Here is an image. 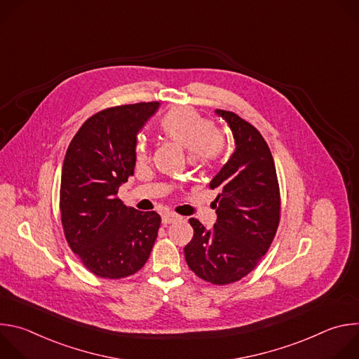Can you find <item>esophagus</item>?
<instances>
[{
	"mask_svg": "<svg viewBox=\"0 0 359 359\" xmlns=\"http://www.w3.org/2000/svg\"><path fill=\"white\" fill-rule=\"evenodd\" d=\"M177 220H180V217H179L177 215H175V213H166V215L162 216V223H163L165 226L172 224V223H175V222H177Z\"/></svg>",
	"mask_w": 359,
	"mask_h": 359,
	"instance_id": "obj_1",
	"label": "esophagus"
}]
</instances>
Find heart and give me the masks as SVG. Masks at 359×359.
<instances>
[{"label": "heart", "mask_w": 359, "mask_h": 359, "mask_svg": "<svg viewBox=\"0 0 359 359\" xmlns=\"http://www.w3.org/2000/svg\"><path fill=\"white\" fill-rule=\"evenodd\" d=\"M162 130L168 139L190 151V161L198 165L213 163L223 155L226 140L215 130V123L190 108H179L169 112L162 121ZM147 149L137 143L136 156L143 161Z\"/></svg>", "instance_id": "1"}]
</instances>
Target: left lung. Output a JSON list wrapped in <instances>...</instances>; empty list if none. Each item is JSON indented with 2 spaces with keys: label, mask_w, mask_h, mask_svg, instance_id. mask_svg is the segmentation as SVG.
<instances>
[{
  "label": "left lung",
  "mask_w": 359,
  "mask_h": 359,
  "mask_svg": "<svg viewBox=\"0 0 359 359\" xmlns=\"http://www.w3.org/2000/svg\"><path fill=\"white\" fill-rule=\"evenodd\" d=\"M230 126L236 150L210 182L217 190L212 229L190 219L194 233L184 247L189 269L201 280L224 285L259 264L280 223V187L270 147L262 133L234 112L216 109Z\"/></svg>",
  "instance_id": "8db88e82"
}]
</instances>
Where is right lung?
I'll list each match as a JSON object with an SVG mask.
<instances>
[{
  "instance_id": "obj_1",
  "label": "right lung",
  "mask_w": 359,
  "mask_h": 359,
  "mask_svg": "<svg viewBox=\"0 0 359 359\" xmlns=\"http://www.w3.org/2000/svg\"><path fill=\"white\" fill-rule=\"evenodd\" d=\"M159 102L121 105L92 115L71 140L62 166L60 209L67 241L102 278H123L147 262L161 216L128 208L118 197L133 176L136 136Z\"/></svg>"
}]
</instances>
